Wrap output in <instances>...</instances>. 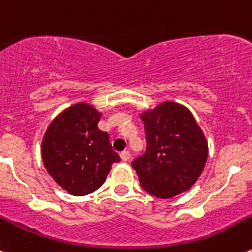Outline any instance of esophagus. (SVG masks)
Segmentation results:
<instances>
[{
    "label": "esophagus",
    "instance_id": "obj_1",
    "mask_svg": "<svg viewBox=\"0 0 252 252\" xmlns=\"http://www.w3.org/2000/svg\"><path fill=\"white\" fill-rule=\"evenodd\" d=\"M121 158H122V160L126 162V160H129V158H130V153H129L128 151H123L121 153Z\"/></svg>",
    "mask_w": 252,
    "mask_h": 252
}]
</instances>
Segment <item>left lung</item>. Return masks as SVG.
<instances>
[{"instance_id":"8db88e82","label":"left lung","mask_w":252,"mask_h":252,"mask_svg":"<svg viewBox=\"0 0 252 252\" xmlns=\"http://www.w3.org/2000/svg\"><path fill=\"white\" fill-rule=\"evenodd\" d=\"M146 153L131 162L142 188L158 198H172L194 185L208 156L206 138L191 112L164 101L143 113Z\"/></svg>"}]
</instances>
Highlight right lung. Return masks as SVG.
Masks as SVG:
<instances>
[{"label": "right lung", "mask_w": 252, "mask_h": 252, "mask_svg": "<svg viewBox=\"0 0 252 252\" xmlns=\"http://www.w3.org/2000/svg\"><path fill=\"white\" fill-rule=\"evenodd\" d=\"M101 114L89 104H75L56 117L42 139L45 168L74 196L96 191L121 157L106 131L98 128Z\"/></svg>", "instance_id": "right-lung-1"}]
</instances>
